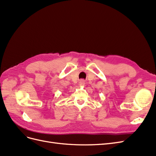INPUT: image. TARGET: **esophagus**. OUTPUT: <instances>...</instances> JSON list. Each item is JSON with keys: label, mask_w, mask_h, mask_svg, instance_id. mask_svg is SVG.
Here are the masks:
<instances>
[{"label": "esophagus", "mask_w": 156, "mask_h": 156, "mask_svg": "<svg viewBox=\"0 0 156 156\" xmlns=\"http://www.w3.org/2000/svg\"><path fill=\"white\" fill-rule=\"evenodd\" d=\"M84 84H85V81H84V80H81V81H80L79 82V86H84Z\"/></svg>", "instance_id": "esophagus-1"}]
</instances>
